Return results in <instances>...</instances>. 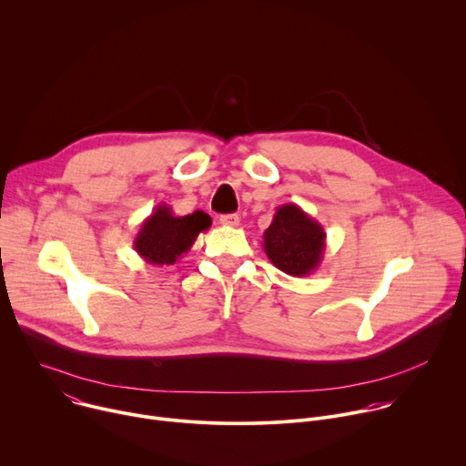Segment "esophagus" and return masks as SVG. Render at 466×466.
<instances>
[{
	"label": "esophagus",
	"instance_id": "34e87169",
	"mask_svg": "<svg viewBox=\"0 0 466 466\" xmlns=\"http://www.w3.org/2000/svg\"><path fill=\"white\" fill-rule=\"evenodd\" d=\"M221 225L223 227H238L239 225V218H238V214H225V216H221Z\"/></svg>",
	"mask_w": 466,
	"mask_h": 466
}]
</instances>
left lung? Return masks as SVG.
<instances>
[{
  "label": "left lung",
  "instance_id": "obj_1",
  "mask_svg": "<svg viewBox=\"0 0 466 466\" xmlns=\"http://www.w3.org/2000/svg\"><path fill=\"white\" fill-rule=\"evenodd\" d=\"M326 232L297 205L277 208L273 223L263 232V250L277 269L289 277H309L324 256Z\"/></svg>",
  "mask_w": 466,
  "mask_h": 466
}]
</instances>
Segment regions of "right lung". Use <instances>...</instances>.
<instances>
[{"instance_id": "1", "label": "right lung", "mask_w": 466, "mask_h": 466, "mask_svg": "<svg viewBox=\"0 0 466 466\" xmlns=\"http://www.w3.org/2000/svg\"><path fill=\"white\" fill-rule=\"evenodd\" d=\"M210 225V216L201 210L187 216H173L169 207L158 205L142 223L135 238V250L151 265H173Z\"/></svg>"}]
</instances>
